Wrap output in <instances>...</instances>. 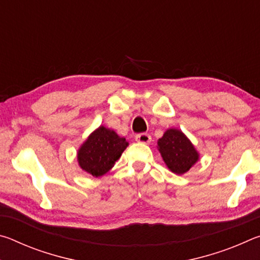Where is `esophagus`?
<instances>
[{"instance_id": "esophagus-1", "label": "esophagus", "mask_w": 260, "mask_h": 260, "mask_svg": "<svg viewBox=\"0 0 260 260\" xmlns=\"http://www.w3.org/2000/svg\"><path fill=\"white\" fill-rule=\"evenodd\" d=\"M135 140L140 143H144V144H149L151 142V136L147 134V133H141L135 136Z\"/></svg>"}]
</instances>
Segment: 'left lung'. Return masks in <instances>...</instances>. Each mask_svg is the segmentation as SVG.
<instances>
[{
  "label": "left lung",
  "mask_w": 260,
  "mask_h": 260,
  "mask_svg": "<svg viewBox=\"0 0 260 260\" xmlns=\"http://www.w3.org/2000/svg\"><path fill=\"white\" fill-rule=\"evenodd\" d=\"M158 150L166 166L175 174H184L199 160L200 153L186 135L177 128L167 129L158 140Z\"/></svg>",
  "instance_id": "left-lung-1"
}]
</instances>
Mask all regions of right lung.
Masks as SVG:
<instances>
[{
  "instance_id": "obj_1",
  "label": "right lung",
  "mask_w": 260,
  "mask_h": 260,
  "mask_svg": "<svg viewBox=\"0 0 260 260\" xmlns=\"http://www.w3.org/2000/svg\"><path fill=\"white\" fill-rule=\"evenodd\" d=\"M127 146L128 142L125 138H120L112 129L100 126L79 148V166L93 177H102L112 169Z\"/></svg>"
}]
</instances>
